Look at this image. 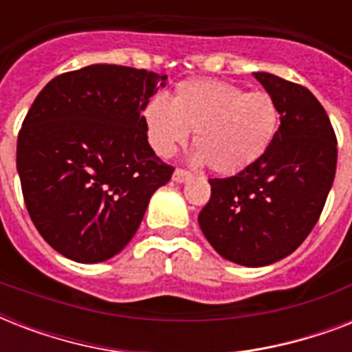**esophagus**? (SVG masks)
I'll return each mask as SVG.
<instances>
[{"mask_svg":"<svg viewBox=\"0 0 352 352\" xmlns=\"http://www.w3.org/2000/svg\"><path fill=\"white\" fill-rule=\"evenodd\" d=\"M190 177H192L190 175V171L181 170V168H177V170L173 171V182H179V184H181V182H186Z\"/></svg>","mask_w":352,"mask_h":352,"instance_id":"obj_1","label":"esophagus"}]
</instances>
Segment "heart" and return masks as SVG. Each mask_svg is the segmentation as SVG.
Masks as SVG:
<instances>
[{"label": "heart", "instance_id": "1", "mask_svg": "<svg viewBox=\"0 0 352 352\" xmlns=\"http://www.w3.org/2000/svg\"><path fill=\"white\" fill-rule=\"evenodd\" d=\"M142 120L149 146L159 157H171L193 131V160L208 162L221 175H234L272 146L279 109L267 91L245 93L223 80L195 78L177 84L168 102H148Z\"/></svg>", "mask_w": 352, "mask_h": 352}]
</instances>
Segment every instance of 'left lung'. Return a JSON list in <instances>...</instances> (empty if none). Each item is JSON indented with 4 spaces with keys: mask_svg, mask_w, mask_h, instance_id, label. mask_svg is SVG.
Listing matches in <instances>:
<instances>
[{
    "mask_svg": "<svg viewBox=\"0 0 352 352\" xmlns=\"http://www.w3.org/2000/svg\"><path fill=\"white\" fill-rule=\"evenodd\" d=\"M279 109V129L261 159L234 177L210 179L199 214L221 257L267 267L298 248L320 219L336 173V135L316 96L270 73H254Z\"/></svg>",
    "mask_w": 352,
    "mask_h": 352,
    "instance_id": "left-lung-1",
    "label": "left lung"
}]
</instances>
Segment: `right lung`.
Listing matches in <instances>:
<instances>
[{
	"mask_svg": "<svg viewBox=\"0 0 352 352\" xmlns=\"http://www.w3.org/2000/svg\"><path fill=\"white\" fill-rule=\"evenodd\" d=\"M166 78L95 63L52 78L30 106L16 153L21 192L41 237L67 259L117 256L171 179L142 120Z\"/></svg>",
	"mask_w": 352,
	"mask_h": 352,
	"instance_id": "1",
	"label": "right lung"
}]
</instances>
